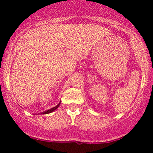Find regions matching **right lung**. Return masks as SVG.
Listing matches in <instances>:
<instances>
[{
    "label": "right lung",
    "instance_id": "obj_1",
    "mask_svg": "<svg viewBox=\"0 0 153 153\" xmlns=\"http://www.w3.org/2000/svg\"><path fill=\"white\" fill-rule=\"evenodd\" d=\"M60 104H61V102H59V104H58V105H56L55 106V107H52L51 108V109H48V110H46L44 111V112H40V113H38V115H39V114H41V115H44V114H49V113H51V112H52L53 111H55V109H57V108L59 106ZM34 115H37V114H34Z\"/></svg>",
    "mask_w": 153,
    "mask_h": 153
}]
</instances>
